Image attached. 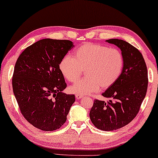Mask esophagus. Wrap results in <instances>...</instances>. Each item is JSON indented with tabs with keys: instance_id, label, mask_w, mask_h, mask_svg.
I'll return each instance as SVG.
<instances>
[{
	"instance_id": "obj_1",
	"label": "esophagus",
	"mask_w": 158,
	"mask_h": 158,
	"mask_svg": "<svg viewBox=\"0 0 158 158\" xmlns=\"http://www.w3.org/2000/svg\"><path fill=\"white\" fill-rule=\"evenodd\" d=\"M82 97H83V95H81V94H75V98L77 99H81Z\"/></svg>"
}]
</instances>
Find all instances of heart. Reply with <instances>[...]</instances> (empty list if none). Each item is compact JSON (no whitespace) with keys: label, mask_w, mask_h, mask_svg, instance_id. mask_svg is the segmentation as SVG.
Instances as JSON below:
<instances>
[{"label":"heart","mask_w":158,"mask_h":158,"mask_svg":"<svg viewBox=\"0 0 158 158\" xmlns=\"http://www.w3.org/2000/svg\"><path fill=\"white\" fill-rule=\"evenodd\" d=\"M124 63V57L118 49L88 43L77 47L73 57L64 56L59 68L70 83L77 81L85 70V78L70 87L73 94L85 95L96 91L100 87L106 89L114 85L122 74Z\"/></svg>","instance_id":"obj_1"}]
</instances>
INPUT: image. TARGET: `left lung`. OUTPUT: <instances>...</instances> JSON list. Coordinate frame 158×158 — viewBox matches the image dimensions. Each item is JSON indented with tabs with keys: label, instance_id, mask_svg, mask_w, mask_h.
Masks as SVG:
<instances>
[{
	"label": "left lung",
	"instance_id": "8db88e82",
	"mask_svg": "<svg viewBox=\"0 0 158 158\" xmlns=\"http://www.w3.org/2000/svg\"><path fill=\"white\" fill-rule=\"evenodd\" d=\"M106 42L121 49L124 68L116 83L102 94L109 100H94L90 118L101 130L113 131L128 124L139 112L148 90V70L141 52L129 43L118 39Z\"/></svg>",
	"mask_w": 158,
	"mask_h": 158
}]
</instances>
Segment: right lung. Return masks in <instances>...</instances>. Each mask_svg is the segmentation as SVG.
Wrapping results in <instances>:
<instances>
[{
    "mask_svg": "<svg viewBox=\"0 0 158 158\" xmlns=\"http://www.w3.org/2000/svg\"><path fill=\"white\" fill-rule=\"evenodd\" d=\"M74 47L70 40L43 39L26 48L15 64L12 86L19 109L41 130L60 128L75 101L62 92L67 84L59 68Z\"/></svg>",
    "mask_w": 158,
    "mask_h": 158,
    "instance_id": "add662e5",
    "label": "right lung"
}]
</instances>
